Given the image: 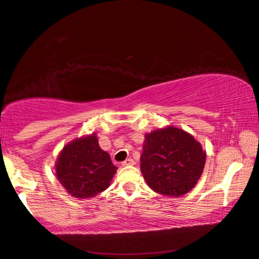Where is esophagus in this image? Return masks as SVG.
I'll list each match as a JSON object with an SVG mask.
<instances>
[{
    "instance_id": "esophagus-1",
    "label": "esophagus",
    "mask_w": 259,
    "mask_h": 259,
    "mask_svg": "<svg viewBox=\"0 0 259 259\" xmlns=\"http://www.w3.org/2000/svg\"><path fill=\"white\" fill-rule=\"evenodd\" d=\"M133 165H135V161L131 158H129V159H126V160H124V161L122 162V166L123 167H125V166H133Z\"/></svg>"
}]
</instances>
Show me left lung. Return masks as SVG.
<instances>
[{"label": "left lung", "instance_id": "1", "mask_svg": "<svg viewBox=\"0 0 259 259\" xmlns=\"http://www.w3.org/2000/svg\"><path fill=\"white\" fill-rule=\"evenodd\" d=\"M205 160L200 143L187 131L170 125L145 135L141 170L152 190L180 197L196 186Z\"/></svg>", "mask_w": 259, "mask_h": 259}]
</instances>
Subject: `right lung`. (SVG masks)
I'll list each match as a JSON object with an SVG mask.
<instances>
[{
  "label": "right lung",
  "instance_id": "1",
  "mask_svg": "<svg viewBox=\"0 0 259 259\" xmlns=\"http://www.w3.org/2000/svg\"><path fill=\"white\" fill-rule=\"evenodd\" d=\"M116 169L96 134L65 145L55 165L57 180L75 198H90L106 190Z\"/></svg>",
  "mask_w": 259,
  "mask_h": 259
}]
</instances>
